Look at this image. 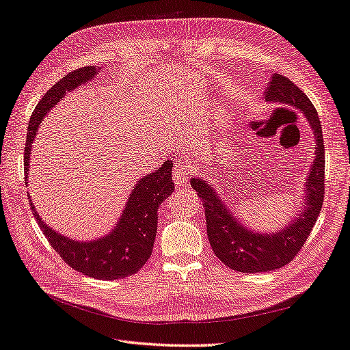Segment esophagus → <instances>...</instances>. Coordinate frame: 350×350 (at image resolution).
<instances>
[{
	"mask_svg": "<svg viewBox=\"0 0 350 350\" xmlns=\"http://www.w3.org/2000/svg\"><path fill=\"white\" fill-rule=\"evenodd\" d=\"M174 181L176 187H187L190 183V175H191V167L184 162H176L174 166Z\"/></svg>",
	"mask_w": 350,
	"mask_h": 350,
	"instance_id": "esophagus-1",
	"label": "esophagus"
}]
</instances>
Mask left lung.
<instances>
[{
    "label": "left lung",
    "mask_w": 350,
    "mask_h": 350,
    "mask_svg": "<svg viewBox=\"0 0 350 350\" xmlns=\"http://www.w3.org/2000/svg\"><path fill=\"white\" fill-rule=\"evenodd\" d=\"M265 101L299 110L314 132L315 156L304 184V202L299 213L277 231H258L235 216L213 185L203 178H191L193 190L203 200L207 237L212 250L226 267L239 272H268L282 268L300 252L312 231L324 200L325 153L318 113L305 92L288 78L273 73Z\"/></svg>",
    "instance_id": "obj_1"
}]
</instances>
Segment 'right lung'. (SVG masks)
Here are the masks:
<instances>
[{
  "mask_svg": "<svg viewBox=\"0 0 350 350\" xmlns=\"http://www.w3.org/2000/svg\"><path fill=\"white\" fill-rule=\"evenodd\" d=\"M98 70L97 66H87L70 72L50 91H46L42 100L38 103L29 120L25 146L26 181L29 178L32 143L42 119L66 96V92L87 83L97 77ZM172 166V160H166L156 169V172L138 179L132 187L118 222L107 234L98 239L88 241L73 240L68 235L54 231L49 224H45L36 212L32 200L31 209L53 249L75 271L97 280L125 278L134 275L143 268L153 252L157 231V209L174 191Z\"/></svg>",
  "mask_w": 350,
  "mask_h": 350,
  "instance_id": "right-lung-1",
  "label": "right lung"
}]
</instances>
